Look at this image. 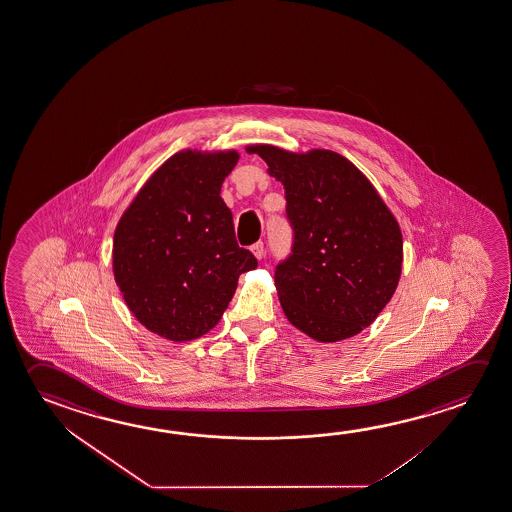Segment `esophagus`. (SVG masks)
Returning a JSON list of instances; mask_svg holds the SVG:
<instances>
[{"label":"esophagus","instance_id":"esophagus-1","mask_svg":"<svg viewBox=\"0 0 512 512\" xmlns=\"http://www.w3.org/2000/svg\"><path fill=\"white\" fill-rule=\"evenodd\" d=\"M250 250H252L253 255H255L257 259H262V257H264V253H266V248H264V243H262V241L253 244Z\"/></svg>","mask_w":512,"mask_h":512}]
</instances>
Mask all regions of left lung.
<instances>
[{
    "label": "left lung",
    "instance_id": "1",
    "mask_svg": "<svg viewBox=\"0 0 512 512\" xmlns=\"http://www.w3.org/2000/svg\"><path fill=\"white\" fill-rule=\"evenodd\" d=\"M284 184L291 255L275 271L291 324L319 342L354 337L394 296L402 268L399 223L356 166L331 150L294 154L252 145Z\"/></svg>",
    "mask_w": 512,
    "mask_h": 512
}]
</instances>
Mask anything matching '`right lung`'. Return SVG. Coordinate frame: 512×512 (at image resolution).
Wrapping results in <instances>:
<instances>
[{
	"mask_svg": "<svg viewBox=\"0 0 512 512\" xmlns=\"http://www.w3.org/2000/svg\"><path fill=\"white\" fill-rule=\"evenodd\" d=\"M239 154L182 150L143 184L113 236V275L140 323L173 342L220 323L241 273L257 268L237 244L221 184Z\"/></svg>",
	"mask_w": 512,
	"mask_h": 512,
	"instance_id": "obj_1",
	"label": "right lung"
}]
</instances>
